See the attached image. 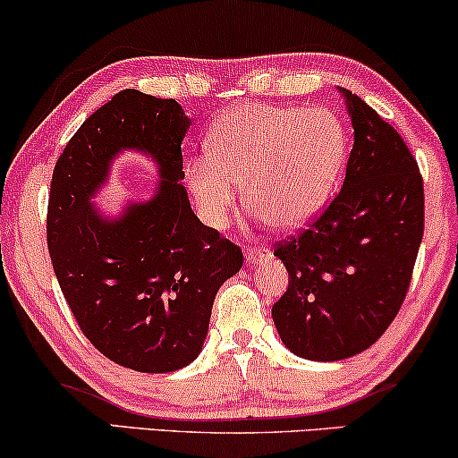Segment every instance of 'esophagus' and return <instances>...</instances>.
Returning <instances> with one entry per match:
<instances>
[{
  "label": "esophagus",
  "instance_id": "obj_1",
  "mask_svg": "<svg viewBox=\"0 0 458 458\" xmlns=\"http://www.w3.org/2000/svg\"><path fill=\"white\" fill-rule=\"evenodd\" d=\"M271 256V250H268L265 243H254V246L246 248V262L248 265H260L262 260Z\"/></svg>",
  "mask_w": 458,
  "mask_h": 458
}]
</instances>
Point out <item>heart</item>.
Wrapping results in <instances>:
<instances>
[{"label":"heart","mask_w":458,"mask_h":458,"mask_svg":"<svg viewBox=\"0 0 458 458\" xmlns=\"http://www.w3.org/2000/svg\"><path fill=\"white\" fill-rule=\"evenodd\" d=\"M346 131L329 110L246 104L215 124L208 154L187 160L185 183L199 215L223 229L235 208L237 185L246 204L277 229H296L327 202L344 160Z\"/></svg>","instance_id":"obj_1"}]
</instances>
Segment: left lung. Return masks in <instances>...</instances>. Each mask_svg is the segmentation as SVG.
<instances>
[{
    "mask_svg": "<svg viewBox=\"0 0 458 458\" xmlns=\"http://www.w3.org/2000/svg\"><path fill=\"white\" fill-rule=\"evenodd\" d=\"M354 146L346 177L321 216L275 256L290 275L273 304L277 334L293 354L342 360L384 335L409 292L423 240V179L396 129L342 89Z\"/></svg>",
    "mask_w": 458,
    "mask_h": 458,
    "instance_id": "8db88e82",
    "label": "left lung"
}]
</instances>
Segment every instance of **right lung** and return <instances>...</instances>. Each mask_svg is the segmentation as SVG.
<instances>
[{"instance_id": "obj_1", "label": "right lung", "mask_w": 458, "mask_h": 458, "mask_svg": "<svg viewBox=\"0 0 458 458\" xmlns=\"http://www.w3.org/2000/svg\"><path fill=\"white\" fill-rule=\"evenodd\" d=\"M191 121L174 99L116 93L81 124L55 162L47 248L87 340L116 365L171 373L204 346L215 296L240 271V246L193 215L181 185ZM124 148L148 153L161 183L118 217L90 204Z\"/></svg>"}]
</instances>
